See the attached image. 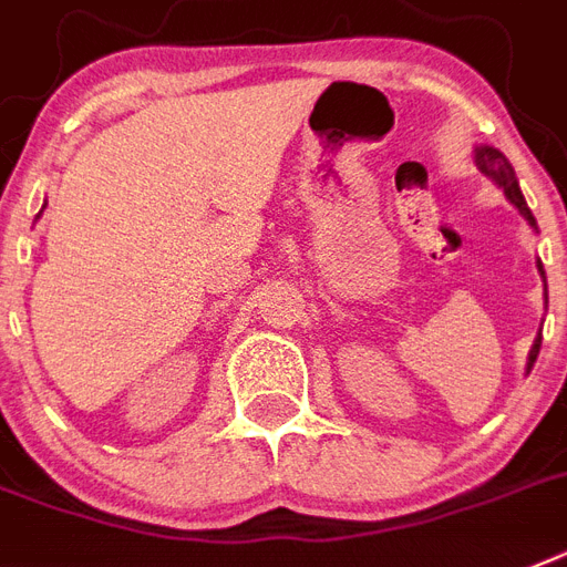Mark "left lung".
<instances>
[{
  "instance_id": "1",
  "label": "left lung",
  "mask_w": 567,
  "mask_h": 567,
  "mask_svg": "<svg viewBox=\"0 0 567 567\" xmlns=\"http://www.w3.org/2000/svg\"><path fill=\"white\" fill-rule=\"evenodd\" d=\"M475 162H478L481 173H486V176H489V179H493L495 185H502L509 203L516 205V208L522 210V214H525L527 223H530V226L536 228V219H533L530 208H527L525 196H522V188H518V182H516V173H513L509 162H507V158H504V153H498V150H493V147H481L478 153H475ZM539 269H542V264H539ZM539 348H542V333L536 336V341H533L530 357H527V373H530L533 362H536V357H539Z\"/></svg>"
}]
</instances>
